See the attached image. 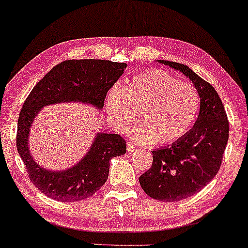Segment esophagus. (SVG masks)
<instances>
[{"label":"esophagus","instance_id":"obj_1","mask_svg":"<svg viewBox=\"0 0 248 248\" xmlns=\"http://www.w3.org/2000/svg\"><path fill=\"white\" fill-rule=\"evenodd\" d=\"M137 149H138L137 145H135L134 143H132V142H127V145H126L127 152H134Z\"/></svg>","mask_w":248,"mask_h":248}]
</instances>
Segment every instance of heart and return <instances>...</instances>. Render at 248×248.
I'll return each mask as SVG.
<instances>
[{"label": "heart", "instance_id": "heart-1", "mask_svg": "<svg viewBox=\"0 0 248 248\" xmlns=\"http://www.w3.org/2000/svg\"><path fill=\"white\" fill-rule=\"evenodd\" d=\"M201 98L198 89L164 70L135 76L123 90L113 88L107 111L120 130L131 126L140 115L142 126L134 138L142 144H171L191 130L198 118Z\"/></svg>", "mask_w": 248, "mask_h": 248}]
</instances>
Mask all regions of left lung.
I'll return each mask as SVG.
<instances>
[{
	"label": "left lung",
	"mask_w": 248,
	"mask_h": 248,
	"mask_svg": "<svg viewBox=\"0 0 248 248\" xmlns=\"http://www.w3.org/2000/svg\"><path fill=\"white\" fill-rule=\"evenodd\" d=\"M181 71L194 83L201 98L194 126L170 147L152 151V165L139 178L150 198L176 202L194 195L217 175L229 138L225 107L212 84L184 64L159 61Z\"/></svg>",
	"instance_id": "1"
}]
</instances>
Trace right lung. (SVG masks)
<instances>
[{"mask_svg": "<svg viewBox=\"0 0 248 248\" xmlns=\"http://www.w3.org/2000/svg\"><path fill=\"white\" fill-rule=\"evenodd\" d=\"M126 69L125 63L107 60H69L54 66L23 103L19 114L16 149L25 162L30 181L46 196L74 202L93 195L107 181L109 161L126 152L120 134L98 133L90 150L78 165L62 171H50L36 164L28 149L32 121L44 106L67 101L91 104L101 109L108 90Z\"/></svg>", "mask_w": 248, "mask_h": 248, "instance_id": "1", "label": "right lung"}]
</instances>
